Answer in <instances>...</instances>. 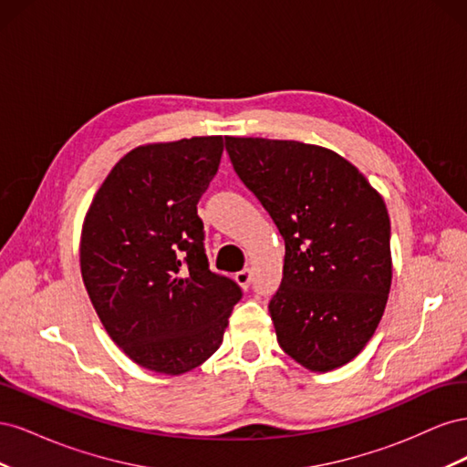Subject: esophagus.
<instances>
[{"label": "esophagus", "mask_w": 467, "mask_h": 467, "mask_svg": "<svg viewBox=\"0 0 467 467\" xmlns=\"http://www.w3.org/2000/svg\"><path fill=\"white\" fill-rule=\"evenodd\" d=\"M235 282L242 288H249V285H251V271L249 268H244V271H239V273H235Z\"/></svg>", "instance_id": "1"}]
</instances>
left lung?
Segmentation results:
<instances>
[{"label":"left lung","mask_w":467,"mask_h":467,"mask_svg":"<svg viewBox=\"0 0 467 467\" xmlns=\"http://www.w3.org/2000/svg\"><path fill=\"white\" fill-rule=\"evenodd\" d=\"M225 150L285 237L282 282L268 304L278 345L312 372L341 368L370 341L388 304L384 199L327 148L225 136Z\"/></svg>","instance_id":"1"}]
</instances>
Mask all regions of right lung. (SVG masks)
Masks as SVG:
<instances>
[{"label": "right lung", "mask_w": 467, "mask_h": 467, "mask_svg": "<svg viewBox=\"0 0 467 467\" xmlns=\"http://www.w3.org/2000/svg\"><path fill=\"white\" fill-rule=\"evenodd\" d=\"M222 151V136L130 150L81 225V278L95 312L124 355L155 374H187L214 355L242 298L208 268L196 214Z\"/></svg>", "instance_id": "obj_1"}]
</instances>
